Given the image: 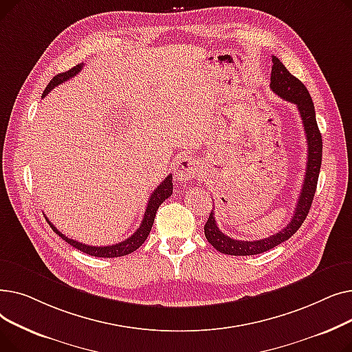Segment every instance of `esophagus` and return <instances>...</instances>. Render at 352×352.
<instances>
[{"instance_id":"1","label":"esophagus","mask_w":352,"mask_h":352,"mask_svg":"<svg viewBox=\"0 0 352 352\" xmlns=\"http://www.w3.org/2000/svg\"><path fill=\"white\" fill-rule=\"evenodd\" d=\"M199 171V162L188 155H181L174 164V177L179 181H190Z\"/></svg>"}]
</instances>
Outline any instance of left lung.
I'll use <instances>...</instances> for the list:
<instances>
[{"instance_id":"8db88e82","label":"left lung","mask_w":352,"mask_h":352,"mask_svg":"<svg viewBox=\"0 0 352 352\" xmlns=\"http://www.w3.org/2000/svg\"><path fill=\"white\" fill-rule=\"evenodd\" d=\"M270 87L276 96L297 105L298 113L302 120L307 144H308V158H307L308 161H307L302 190H301L297 206H295V211L289 221V224L285 228H283L280 232H276L264 239H256V241H241V239H234L226 235L224 232H221L215 223L214 210H212L204 226V232L208 243L217 251L223 254L255 255V254L270 251L271 248L287 241V239L291 238L302 226L309 212L314 194H316V190H317V182H318L321 161H322V138L317 125L316 109H314V102L309 92L305 88V85L298 78H295L285 68V65L276 57H272Z\"/></svg>"}]
</instances>
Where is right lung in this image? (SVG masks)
<instances>
[{
  "mask_svg": "<svg viewBox=\"0 0 352 352\" xmlns=\"http://www.w3.org/2000/svg\"><path fill=\"white\" fill-rule=\"evenodd\" d=\"M82 68V64H78L74 68H71L69 71H65V72H61L58 74V76H55L47 85V88L44 89L43 92V97H45L48 92L55 88L57 85L65 82L67 80L76 77L77 74L81 71ZM173 194V175H166V178L160 184V186L154 190V192L151 194L150 199H148V204H146V210H145V214H144V218L141 221V226L140 228L129 236L126 239H124V241L118 243V244H114V245H107V247H92V245H87V244H82V243H78V241H74V239L65 236L64 234H61L57 228H55L51 223L50 219L48 224L50 227L52 228V231L55 234H58L65 243H68L69 245H72L74 248L80 250L81 252H85L88 255H92V256H101V258H116V256H122V255H128L134 252L135 250H138L144 241L146 239L148 234H150L151 228H153V224H154V218H155V214H157V210L160 208V206L162 204V202L170 198ZM47 218V217H45Z\"/></svg>",
  "mask_w": 352,
  "mask_h": 352,
  "instance_id": "obj_1",
  "label": "right lung"
}]
</instances>
